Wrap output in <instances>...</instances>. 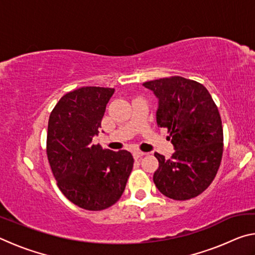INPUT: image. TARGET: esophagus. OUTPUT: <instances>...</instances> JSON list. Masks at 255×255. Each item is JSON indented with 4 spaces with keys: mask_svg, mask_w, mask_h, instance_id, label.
<instances>
[{
    "mask_svg": "<svg viewBox=\"0 0 255 255\" xmlns=\"http://www.w3.org/2000/svg\"><path fill=\"white\" fill-rule=\"evenodd\" d=\"M144 155H145V153L144 152H140V150H135V152L132 153V156H133V158H135V159L139 158L141 156H144Z\"/></svg>",
    "mask_w": 255,
    "mask_h": 255,
    "instance_id": "obj_1",
    "label": "esophagus"
}]
</instances>
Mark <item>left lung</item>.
<instances>
[{"label":"left lung","instance_id":"obj_1","mask_svg":"<svg viewBox=\"0 0 255 255\" xmlns=\"http://www.w3.org/2000/svg\"><path fill=\"white\" fill-rule=\"evenodd\" d=\"M143 85L158 98L157 126L167 129L175 149L170 159L154 154L158 159L155 185L174 200L199 196L213 182L223 157L224 135L217 106L204 85L182 76Z\"/></svg>","mask_w":255,"mask_h":255}]
</instances>
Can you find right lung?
Here are the masks:
<instances>
[{"label": "right lung", "mask_w": 255, "mask_h": 255, "mask_svg": "<svg viewBox=\"0 0 255 255\" xmlns=\"http://www.w3.org/2000/svg\"><path fill=\"white\" fill-rule=\"evenodd\" d=\"M115 89L83 86L66 93L50 112L46 152L60 191L86 210H103L122 197L132 155L92 144Z\"/></svg>", "instance_id": "right-lung-1"}]
</instances>
